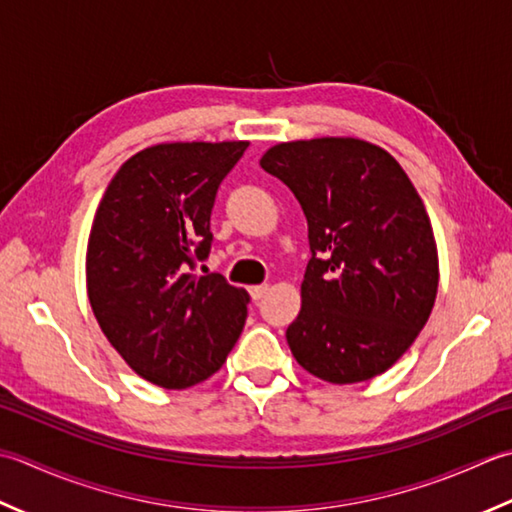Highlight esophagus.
Returning <instances> with one entry per match:
<instances>
[{"label":"esophagus","instance_id":"obj_1","mask_svg":"<svg viewBox=\"0 0 512 512\" xmlns=\"http://www.w3.org/2000/svg\"><path fill=\"white\" fill-rule=\"evenodd\" d=\"M267 291H269V285H254V287H249V296H252L254 300H260L267 294Z\"/></svg>","mask_w":512,"mask_h":512}]
</instances>
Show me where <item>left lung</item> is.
I'll list each match as a JSON object with an SVG mask.
<instances>
[{"mask_svg":"<svg viewBox=\"0 0 512 512\" xmlns=\"http://www.w3.org/2000/svg\"><path fill=\"white\" fill-rule=\"evenodd\" d=\"M260 168L309 225L302 307L287 327L294 358L331 384L384 373L424 329L440 283L420 194L387 150L351 137L278 143Z\"/></svg>","mask_w":512,"mask_h":512,"instance_id":"8db88e82","label":"left lung"}]
</instances>
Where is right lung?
Instances as JSON below:
<instances>
[{"label": "right lung", "mask_w": 512, "mask_h": 512, "mask_svg": "<svg viewBox=\"0 0 512 512\" xmlns=\"http://www.w3.org/2000/svg\"><path fill=\"white\" fill-rule=\"evenodd\" d=\"M247 141L159 143L114 174L92 221L86 283L101 331L128 367L187 389L223 367L249 294L194 267L212 247L218 185Z\"/></svg>", "instance_id": "add662e5"}]
</instances>
